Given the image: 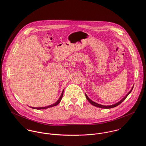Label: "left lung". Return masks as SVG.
<instances>
[{
	"mask_svg": "<svg viewBox=\"0 0 146 146\" xmlns=\"http://www.w3.org/2000/svg\"><path fill=\"white\" fill-rule=\"evenodd\" d=\"M133 88V86L132 89H131V90H130V92L127 94V95L125 96V97H124V98H123L120 101H119V102L116 103V104H113V105H110V106H104V105H102V104H97V103H96V102H93V101H92L90 99H89V97L86 96V94H85V97H86V99L88 100V101L89 102V103H90V104H92V105H93V106H96V107H100V108H106V109H107V108H112L115 107L117 106L118 105H119L120 104H121V103H122V102L125 100V99H126V98L127 97V96H128V95L131 93V90H132Z\"/></svg>",
	"mask_w": 146,
	"mask_h": 146,
	"instance_id": "obj_1",
	"label": "left lung"
}]
</instances>
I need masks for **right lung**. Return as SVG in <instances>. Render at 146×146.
Returning <instances> with one entry per match:
<instances>
[{"mask_svg": "<svg viewBox=\"0 0 146 146\" xmlns=\"http://www.w3.org/2000/svg\"><path fill=\"white\" fill-rule=\"evenodd\" d=\"M63 94V90L62 92V94H61V97H60L59 100L56 102L54 103V104H52V105H50V106H46V107H31L33 108H34V109H37V110H41V109H46L47 108H49V107H53V106H56L57 105L60 104V102H61Z\"/></svg>", "mask_w": 146, "mask_h": 146, "instance_id": "right-lung-1", "label": "right lung"}]
</instances>
